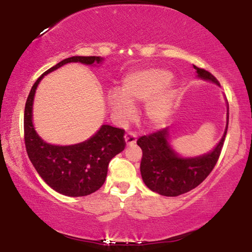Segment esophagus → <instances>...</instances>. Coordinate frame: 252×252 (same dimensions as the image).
<instances>
[{"mask_svg": "<svg viewBox=\"0 0 252 252\" xmlns=\"http://www.w3.org/2000/svg\"><path fill=\"white\" fill-rule=\"evenodd\" d=\"M125 142H126V146L133 145V144L136 143V135L132 132H127L126 134L125 135Z\"/></svg>", "mask_w": 252, "mask_h": 252, "instance_id": "obj_1", "label": "esophagus"}]
</instances>
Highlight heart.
<instances>
[{"mask_svg":"<svg viewBox=\"0 0 252 252\" xmlns=\"http://www.w3.org/2000/svg\"><path fill=\"white\" fill-rule=\"evenodd\" d=\"M172 74L161 68H146L126 74L121 91L111 90L107 104L119 121L133 115V104L146 103L145 118L154 127L164 125L172 114L178 91L170 82Z\"/></svg>","mask_w":252,"mask_h":252,"instance_id":"obj_1","label":"heart"}]
</instances>
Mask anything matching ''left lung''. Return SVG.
<instances>
[{
  "mask_svg": "<svg viewBox=\"0 0 252 252\" xmlns=\"http://www.w3.org/2000/svg\"><path fill=\"white\" fill-rule=\"evenodd\" d=\"M194 69L198 79L220 87V83L210 72L196 66H194ZM227 126L228 104L226 126L221 140L212 151L194 157L182 156L171 145L170 127L140 137L137 140V145L143 152L141 161L143 182L151 190L167 197H175L194 189L215 168L225 140Z\"/></svg>",
  "mask_w": 252,
  "mask_h": 252,
  "instance_id": "1",
  "label": "left lung"
}]
</instances>
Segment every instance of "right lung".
I'll use <instances>...</instances> for the list:
<instances>
[{
    "label": "right lung",
    "instance_id": "right-lung-1",
    "mask_svg": "<svg viewBox=\"0 0 252 252\" xmlns=\"http://www.w3.org/2000/svg\"><path fill=\"white\" fill-rule=\"evenodd\" d=\"M99 56H72L60 62L36 80L26 101L24 130L28 157L34 169L52 189L69 197L88 196L104 184L110 160L126 147L125 131L103 125L87 141L72 145L45 142L33 125V101L37 85L44 76L69 63L100 66Z\"/></svg>",
    "mask_w": 252,
    "mask_h": 252
}]
</instances>
